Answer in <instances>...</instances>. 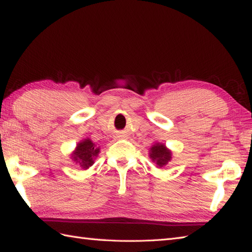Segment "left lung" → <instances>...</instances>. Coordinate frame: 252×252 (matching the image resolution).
I'll list each match as a JSON object with an SVG mask.
<instances>
[{
  "label": "left lung",
  "instance_id": "obj_1",
  "mask_svg": "<svg viewBox=\"0 0 252 252\" xmlns=\"http://www.w3.org/2000/svg\"><path fill=\"white\" fill-rule=\"evenodd\" d=\"M149 158L156 163L157 168H163L172 159V152L164 144L156 142L149 148Z\"/></svg>",
  "mask_w": 252,
  "mask_h": 252
}]
</instances>
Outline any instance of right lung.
Instances as JSON below:
<instances>
[{"label": "right lung", "instance_id": "right-lung-1", "mask_svg": "<svg viewBox=\"0 0 252 252\" xmlns=\"http://www.w3.org/2000/svg\"><path fill=\"white\" fill-rule=\"evenodd\" d=\"M99 152L100 147L87 137L77 144V147L70 154V158L72 159V161L76 162V164H79L83 170H87L90 167H92Z\"/></svg>", "mask_w": 252, "mask_h": 252}]
</instances>
